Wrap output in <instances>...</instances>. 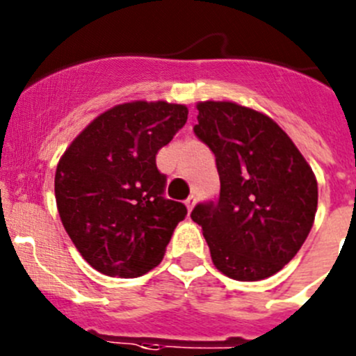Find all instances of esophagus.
I'll list each match as a JSON object with an SVG mask.
<instances>
[{"instance_id":"1","label":"esophagus","mask_w":356,"mask_h":356,"mask_svg":"<svg viewBox=\"0 0 356 356\" xmlns=\"http://www.w3.org/2000/svg\"><path fill=\"white\" fill-rule=\"evenodd\" d=\"M195 201H197V197H195V195H191V197H188V200L185 201V204H187V210L188 211H192V208L195 207Z\"/></svg>"}]
</instances>
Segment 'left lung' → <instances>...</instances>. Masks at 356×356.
Wrapping results in <instances>:
<instances>
[{
  "label": "left lung",
  "instance_id": "obj_1",
  "mask_svg": "<svg viewBox=\"0 0 356 356\" xmlns=\"http://www.w3.org/2000/svg\"><path fill=\"white\" fill-rule=\"evenodd\" d=\"M194 134L213 152L217 201L192 210L224 275L261 280L296 256L314 222L318 181L288 134L234 102H200Z\"/></svg>",
  "mask_w": 356,
  "mask_h": 356
}]
</instances>
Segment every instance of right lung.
I'll return each instance as SVG.
<instances>
[{"label":"right lung","instance_id":"obj_1","mask_svg":"<svg viewBox=\"0 0 356 356\" xmlns=\"http://www.w3.org/2000/svg\"><path fill=\"white\" fill-rule=\"evenodd\" d=\"M181 104H120L97 116L58 162V211L81 256L109 277H139L162 261L184 203L164 197L155 156L187 123Z\"/></svg>","mask_w":356,"mask_h":356}]
</instances>
